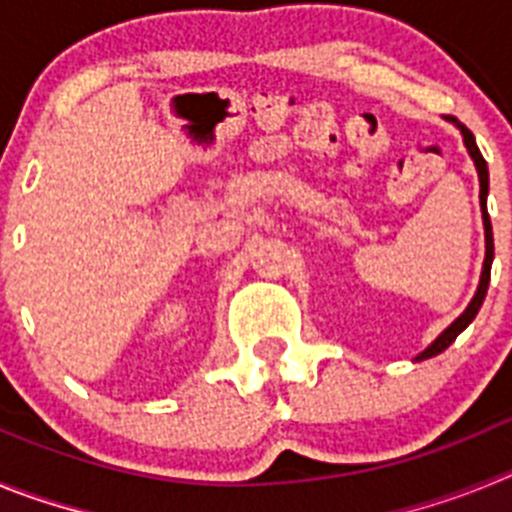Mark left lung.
<instances>
[{"mask_svg":"<svg viewBox=\"0 0 512 512\" xmlns=\"http://www.w3.org/2000/svg\"><path fill=\"white\" fill-rule=\"evenodd\" d=\"M454 125L461 130V135H464V146H467L469 156H472L474 166H477V174H479V207H482V220H485V264H482V277H479L477 295L472 297V302H469V305H467V310L461 312L459 318H456L454 323L449 325V328L443 330L441 336H438L436 341L431 343V346L425 348L423 354L415 356V361L431 359V356H438V354H441V351H446V348H449L451 343L456 341V336H459L461 330H464L469 323H472L474 315H477L479 307H482V302H485L487 287H490L492 259H495V243H492V223H490V215H487V192H490V171H487V161H485V158H482V153H479L477 140H474L472 130H469L467 125H461L459 120H454Z\"/></svg>","mask_w":512,"mask_h":512,"instance_id":"8db88e82","label":"left lung"}]
</instances>
